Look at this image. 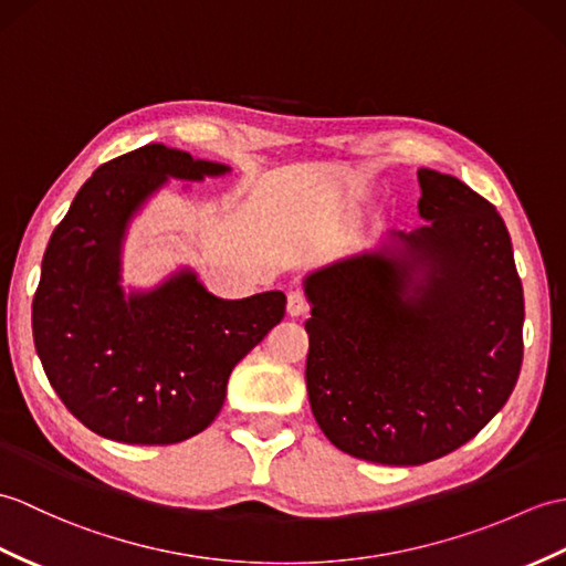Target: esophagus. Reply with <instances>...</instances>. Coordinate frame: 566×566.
I'll return each mask as SVG.
<instances>
[{"mask_svg":"<svg viewBox=\"0 0 566 566\" xmlns=\"http://www.w3.org/2000/svg\"><path fill=\"white\" fill-rule=\"evenodd\" d=\"M306 311H308V304H306L304 294L289 292V296H286V315H289V318H304Z\"/></svg>","mask_w":566,"mask_h":566,"instance_id":"esophagus-1","label":"esophagus"}]
</instances>
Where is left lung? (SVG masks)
<instances>
[{
  "label": "left lung",
  "instance_id": "8db88e82",
  "mask_svg": "<svg viewBox=\"0 0 566 566\" xmlns=\"http://www.w3.org/2000/svg\"><path fill=\"white\" fill-rule=\"evenodd\" d=\"M427 227L304 277L306 388L333 446L380 465L455 451L502 410L523 359V286L504 219L417 170Z\"/></svg>",
  "mask_w": 566,
  "mask_h": 566
}]
</instances>
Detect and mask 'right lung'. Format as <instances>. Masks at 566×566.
I'll return each mask as SVG.
<instances>
[{
    "label": "right lung",
    "instance_id": "add662e5",
    "mask_svg": "<svg viewBox=\"0 0 566 566\" xmlns=\"http://www.w3.org/2000/svg\"><path fill=\"white\" fill-rule=\"evenodd\" d=\"M227 174V164L147 144L98 166L50 235L33 296L35 352L60 400L103 439L161 446L200 433L233 366L284 318L282 292L223 301L188 265L147 289L123 286L129 223L151 197L170 178Z\"/></svg>",
    "mask_w": 566,
    "mask_h": 566
}]
</instances>
